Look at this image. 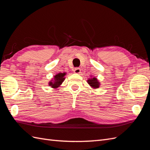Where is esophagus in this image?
<instances>
[{"mask_svg":"<svg viewBox=\"0 0 150 150\" xmlns=\"http://www.w3.org/2000/svg\"><path fill=\"white\" fill-rule=\"evenodd\" d=\"M74 72H75V73H76V74L80 73V72H81L80 68H79V67H76L75 69H74Z\"/></svg>","mask_w":150,"mask_h":150,"instance_id":"obj_1","label":"esophagus"}]
</instances>
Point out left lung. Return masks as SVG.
I'll return each mask as SVG.
<instances>
[{
  "instance_id": "1",
  "label": "left lung",
  "mask_w": 150,
  "mask_h": 150,
  "mask_svg": "<svg viewBox=\"0 0 150 150\" xmlns=\"http://www.w3.org/2000/svg\"><path fill=\"white\" fill-rule=\"evenodd\" d=\"M88 83L90 84L91 86H92L94 88H99V82L98 81V79L95 78H93L92 79H90L88 81Z\"/></svg>"
}]
</instances>
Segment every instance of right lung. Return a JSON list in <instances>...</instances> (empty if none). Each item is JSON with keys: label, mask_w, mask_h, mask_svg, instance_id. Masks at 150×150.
<instances>
[{"label": "right lung", "mask_w": 150, "mask_h": 150, "mask_svg": "<svg viewBox=\"0 0 150 150\" xmlns=\"http://www.w3.org/2000/svg\"><path fill=\"white\" fill-rule=\"evenodd\" d=\"M66 73H59L58 74H56L54 76V82H50L49 85L50 86H52V88H58V86H59L63 82V81L64 80V76H65Z\"/></svg>", "instance_id": "right-lung-1"}]
</instances>
